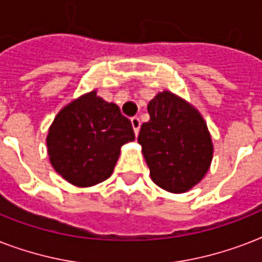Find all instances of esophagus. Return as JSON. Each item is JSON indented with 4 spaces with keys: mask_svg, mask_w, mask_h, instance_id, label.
I'll use <instances>...</instances> for the list:
<instances>
[{
    "mask_svg": "<svg viewBox=\"0 0 262 262\" xmlns=\"http://www.w3.org/2000/svg\"><path fill=\"white\" fill-rule=\"evenodd\" d=\"M132 126L135 129V133L136 135H139V130H140V126H141V121H140L139 117H132Z\"/></svg>",
    "mask_w": 262,
    "mask_h": 262,
    "instance_id": "esophagus-1",
    "label": "esophagus"
}]
</instances>
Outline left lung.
Wrapping results in <instances>:
<instances>
[{"label":"left lung","mask_w":262,"mask_h":262,"mask_svg":"<svg viewBox=\"0 0 262 262\" xmlns=\"http://www.w3.org/2000/svg\"><path fill=\"white\" fill-rule=\"evenodd\" d=\"M151 118L141 125L143 148L152 181L171 193L199 183L209 168L212 141L207 123L190 104L164 91L148 104Z\"/></svg>","instance_id":"left-lung-1"}]
</instances>
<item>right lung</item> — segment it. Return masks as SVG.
Wrapping results in <instances>:
<instances>
[{
	"instance_id": "obj_1",
	"label": "right lung",
	"mask_w": 262,
	"mask_h": 262,
	"mask_svg": "<svg viewBox=\"0 0 262 262\" xmlns=\"http://www.w3.org/2000/svg\"><path fill=\"white\" fill-rule=\"evenodd\" d=\"M135 140L130 119L92 91L54 118L47 151L53 167L76 186H92L113 174L123 144Z\"/></svg>"
}]
</instances>
